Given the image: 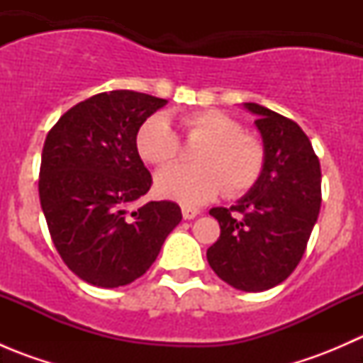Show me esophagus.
Segmentation results:
<instances>
[{
  "instance_id": "esophagus-1",
  "label": "esophagus",
  "mask_w": 363,
  "mask_h": 363,
  "mask_svg": "<svg viewBox=\"0 0 363 363\" xmlns=\"http://www.w3.org/2000/svg\"><path fill=\"white\" fill-rule=\"evenodd\" d=\"M199 214H200L199 208L188 207V205H182V218H184V219H193V218H196Z\"/></svg>"
}]
</instances>
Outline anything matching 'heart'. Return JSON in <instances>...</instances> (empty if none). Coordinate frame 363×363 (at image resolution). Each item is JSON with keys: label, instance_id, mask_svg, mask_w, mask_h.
<instances>
[{"label": "heart", "instance_id": "heart-1", "mask_svg": "<svg viewBox=\"0 0 363 363\" xmlns=\"http://www.w3.org/2000/svg\"><path fill=\"white\" fill-rule=\"evenodd\" d=\"M186 135L202 140L196 151V167L164 168L158 172L155 186L158 195L186 205H200L216 199L247 193L262 177L265 167L263 145L226 113L218 111L193 112L182 119ZM140 158L155 167H167L177 160L181 140L163 113H152L140 124L135 138Z\"/></svg>", "mask_w": 363, "mask_h": 363}]
</instances>
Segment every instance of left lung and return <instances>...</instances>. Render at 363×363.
Listing matches in <instances>:
<instances>
[{"instance_id":"1","label":"left lung","mask_w":363,"mask_h":363,"mask_svg":"<svg viewBox=\"0 0 363 363\" xmlns=\"http://www.w3.org/2000/svg\"><path fill=\"white\" fill-rule=\"evenodd\" d=\"M256 116L265 167L230 208L214 207L221 235L207 250L219 279L242 291H265L288 279L306 251L321 205V168L295 121L244 104Z\"/></svg>"}]
</instances>
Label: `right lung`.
<instances>
[{
	"instance_id": "1",
	"label": "right lung",
	"mask_w": 363,
	"mask_h": 363,
	"mask_svg": "<svg viewBox=\"0 0 363 363\" xmlns=\"http://www.w3.org/2000/svg\"><path fill=\"white\" fill-rule=\"evenodd\" d=\"M164 105L128 89L94 94L63 113L45 138L38 191L47 226L68 269L93 286L144 276L182 219L168 200L128 212L152 184L137 131Z\"/></svg>"
}]
</instances>
